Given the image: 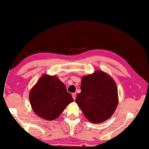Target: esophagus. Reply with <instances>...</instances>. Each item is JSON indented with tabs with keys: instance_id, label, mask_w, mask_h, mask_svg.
Returning a JSON list of instances; mask_svg holds the SVG:
<instances>
[{
	"instance_id": "esophagus-1",
	"label": "esophagus",
	"mask_w": 149,
	"mask_h": 149,
	"mask_svg": "<svg viewBox=\"0 0 149 149\" xmlns=\"http://www.w3.org/2000/svg\"><path fill=\"white\" fill-rule=\"evenodd\" d=\"M72 97H73V99L74 100H75L76 99V93H72Z\"/></svg>"
}]
</instances>
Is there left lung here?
Segmentation results:
<instances>
[{
	"label": "left lung",
	"mask_w": 149,
	"mask_h": 149,
	"mask_svg": "<svg viewBox=\"0 0 149 149\" xmlns=\"http://www.w3.org/2000/svg\"><path fill=\"white\" fill-rule=\"evenodd\" d=\"M81 92L76 103L85 117L93 123H100L109 119L118 103L115 81L108 74L98 70L82 78Z\"/></svg>",
	"instance_id": "1"
}]
</instances>
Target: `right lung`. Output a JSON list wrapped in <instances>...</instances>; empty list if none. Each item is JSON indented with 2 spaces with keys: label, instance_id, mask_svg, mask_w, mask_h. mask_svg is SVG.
Returning a JSON list of instances; mask_svg holds the SVG:
<instances>
[{
  "label": "right lung",
  "instance_id": "add662e5",
  "mask_svg": "<svg viewBox=\"0 0 149 149\" xmlns=\"http://www.w3.org/2000/svg\"><path fill=\"white\" fill-rule=\"evenodd\" d=\"M29 100L38 116L52 121L59 117L73 99L56 76L44 74L31 89Z\"/></svg>",
  "mask_w": 149,
  "mask_h": 149
}]
</instances>
